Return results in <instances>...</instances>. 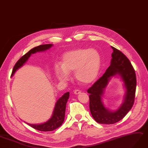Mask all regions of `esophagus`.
I'll return each instance as SVG.
<instances>
[{
    "mask_svg": "<svg viewBox=\"0 0 148 148\" xmlns=\"http://www.w3.org/2000/svg\"><path fill=\"white\" fill-rule=\"evenodd\" d=\"M73 92H74V94H75V95H78L81 93V91H79V90H74Z\"/></svg>",
    "mask_w": 148,
    "mask_h": 148,
    "instance_id": "34e87169",
    "label": "esophagus"
}]
</instances>
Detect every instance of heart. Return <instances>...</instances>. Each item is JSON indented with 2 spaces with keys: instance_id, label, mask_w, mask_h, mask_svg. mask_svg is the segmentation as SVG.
<instances>
[{
  "instance_id": "1",
  "label": "heart",
  "mask_w": 148,
  "mask_h": 148,
  "mask_svg": "<svg viewBox=\"0 0 148 148\" xmlns=\"http://www.w3.org/2000/svg\"><path fill=\"white\" fill-rule=\"evenodd\" d=\"M101 62V56L97 49L73 50L63 55L62 64L55 65V74L60 80L66 82L70 79V73L74 71L75 78L78 83L88 85L98 77Z\"/></svg>"
}]
</instances>
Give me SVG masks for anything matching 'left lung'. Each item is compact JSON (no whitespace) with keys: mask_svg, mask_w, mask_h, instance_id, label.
Here are the masks:
<instances>
[{"mask_svg":"<svg viewBox=\"0 0 148 148\" xmlns=\"http://www.w3.org/2000/svg\"><path fill=\"white\" fill-rule=\"evenodd\" d=\"M111 64L102 77L87 90L90 93V110L95 120L100 124H114L120 121L131 109L134 101L136 78L129 59L121 51L111 46ZM113 77H119L125 90L123 101L116 110H109L102 102L103 95Z\"/></svg>","mask_w":148,"mask_h":148,"instance_id":"left-lung-1","label":"left lung"}]
</instances>
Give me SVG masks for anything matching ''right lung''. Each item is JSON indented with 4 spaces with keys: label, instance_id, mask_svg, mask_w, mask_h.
<instances>
[{
    "label": "right lung",
    "instance_id": "1",
    "mask_svg": "<svg viewBox=\"0 0 148 148\" xmlns=\"http://www.w3.org/2000/svg\"><path fill=\"white\" fill-rule=\"evenodd\" d=\"M53 46V44H45L34 47V49H31L29 52L22 56L16 63L13 69L12 73V77H13L15 73L19 69L25 65L32 55L37 52L47 51ZM69 96L70 93L66 92L58 99L55 103L52 115L49 120L40 124H30L28 123H27V124L32 127L33 128L41 131H51L57 129L64 121L66 105L69 98Z\"/></svg>",
    "mask_w": 148,
    "mask_h": 148
}]
</instances>
